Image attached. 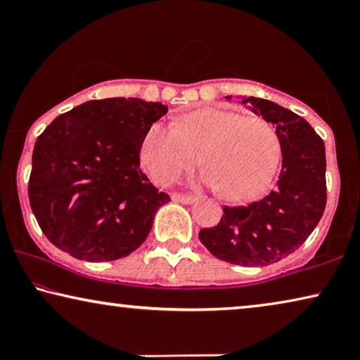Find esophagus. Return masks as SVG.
<instances>
[{
    "label": "esophagus",
    "mask_w": 360,
    "mask_h": 360,
    "mask_svg": "<svg viewBox=\"0 0 360 360\" xmlns=\"http://www.w3.org/2000/svg\"><path fill=\"white\" fill-rule=\"evenodd\" d=\"M172 200L176 201V203H185V205H190V203H195L196 198L191 195H181V193H174L172 195Z\"/></svg>",
    "instance_id": "1"
}]
</instances>
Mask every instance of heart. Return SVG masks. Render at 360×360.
Here are the masks:
<instances>
[{
	"label": "heart",
	"instance_id": "1",
	"mask_svg": "<svg viewBox=\"0 0 360 360\" xmlns=\"http://www.w3.org/2000/svg\"><path fill=\"white\" fill-rule=\"evenodd\" d=\"M198 155L206 185L221 188L228 200H249L272 181L282 144L269 121L223 108L195 110L175 126L157 121L142 137L141 160L162 186L193 169Z\"/></svg>",
	"mask_w": 360,
	"mask_h": 360
}]
</instances>
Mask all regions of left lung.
Masks as SVG:
<instances>
[{
  "mask_svg": "<svg viewBox=\"0 0 360 360\" xmlns=\"http://www.w3.org/2000/svg\"><path fill=\"white\" fill-rule=\"evenodd\" d=\"M229 100V96H228ZM250 110L275 124L282 144L277 186L245 206H224L223 218L198 238L224 262L262 267L293 254L313 233L326 208V150L308 121L262 100L244 98Z\"/></svg>",
  "mask_w": 360,
  "mask_h": 360,
  "instance_id": "8db88e82",
  "label": "left lung"
}]
</instances>
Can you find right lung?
Masks as SVG:
<instances>
[{"label": "right lung", "mask_w": 360, "mask_h": 360, "mask_svg": "<svg viewBox=\"0 0 360 360\" xmlns=\"http://www.w3.org/2000/svg\"><path fill=\"white\" fill-rule=\"evenodd\" d=\"M167 115L139 98L93 100L56 117L37 137L29 203L42 233L72 257L105 262L144 243L170 196L139 169L142 137Z\"/></svg>", "instance_id": "1"}]
</instances>
